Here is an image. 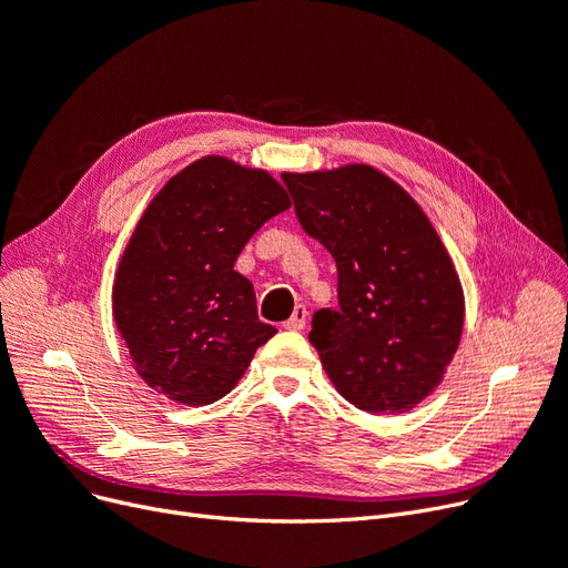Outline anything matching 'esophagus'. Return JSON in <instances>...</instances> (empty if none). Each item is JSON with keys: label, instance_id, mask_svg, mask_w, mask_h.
<instances>
[{"label": "esophagus", "instance_id": "esophagus-1", "mask_svg": "<svg viewBox=\"0 0 568 568\" xmlns=\"http://www.w3.org/2000/svg\"><path fill=\"white\" fill-rule=\"evenodd\" d=\"M306 318H308V311L306 306H295V311H292V316L283 323L285 329H304L306 327Z\"/></svg>", "mask_w": 568, "mask_h": 568}]
</instances>
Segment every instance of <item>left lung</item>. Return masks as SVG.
I'll return each mask as SVG.
<instances>
[{"label":"left lung","instance_id":"left-lung-1","mask_svg":"<svg viewBox=\"0 0 568 568\" xmlns=\"http://www.w3.org/2000/svg\"><path fill=\"white\" fill-rule=\"evenodd\" d=\"M302 229L337 262L339 308L308 342L351 405L407 412L443 382L464 332V290L418 203L365 163L283 175Z\"/></svg>","mask_w":568,"mask_h":568}]
</instances>
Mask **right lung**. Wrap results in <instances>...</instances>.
Returning a JSON list of instances; mask_svg holds the SVG:
<instances>
[{
	"mask_svg": "<svg viewBox=\"0 0 568 568\" xmlns=\"http://www.w3.org/2000/svg\"><path fill=\"white\" fill-rule=\"evenodd\" d=\"M287 207L281 182L224 156L189 163L146 205L112 287L116 329L146 386L194 407L239 384L276 327L260 321L234 264Z\"/></svg>",
	"mask_w": 568,
	"mask_h": 568,
	"instance_id": "obj_1",
	"label": "right lung"
}]
</instances>
